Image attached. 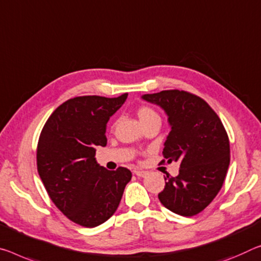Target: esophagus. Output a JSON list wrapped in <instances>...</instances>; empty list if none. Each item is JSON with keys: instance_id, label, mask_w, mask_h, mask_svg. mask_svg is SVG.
Returning <instances> with one entry per match:
<instances>
[{"instance_id": "34e87169", "label": "esophagus", "mask_w": 261, "mask_h": 261, "mask_svg": "<svg viewBox=\"0 0 261 261\" xmlns=\"http://www.w3.org/2000/svg\"><path fill=\"white\" fill-rule=\"evenodd\" d=\"M134 173L137 176H139V177H144V176L146 175V172L145 171H142V169H135Z\"/></svg>"}]
</instances>
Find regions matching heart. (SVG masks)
Listing matches in <instances>:
<instances>
[{"label": "heart", "instance_id": "1", "mask_svg": "<svg viewBox=\"0 0 261 261\" xmlns=\"http://www.w3.org/2000/svg\"><path fill=\"white\" fill-rule=\"evenodd\" d=\"M137 115H138L140 123H142L143 125L145 123H147L148 121H151V119H153V118H159L158 114H156L155 111L151 108V107H147V106H140L137 109ZM111 127L114 129L115 124H113V126Z\"/></svg>", "mask_w": 261, "mask_h": 261}]
</instances>
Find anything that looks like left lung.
I'll return each mask as SVG.
<instances>
[{"mask_svg": "<svg viewBox=\"0 0 261 261\" xmlns=\"http://www.w3.org/2000/svg\"><path fill=\"white\" fill-rule=\"evenodd\" d=\"M143 98L166 111L172 126L161 163L180 164L179 174L165 177L159 200L181 216L197 215L212 203L224 184L230 164L225 127L203 98L186 90H163Z\"/></svg>", "mask_w": 261, "mask_h": 261, "instance_id": "left-lung-1", "label": "left lung"}]
</instances>
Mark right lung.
<instances>
[{
    "label": "right lung",
    "instance_id": "1",
    "mask_svg": "<svg viewBox=\"0 0 261 261\" xmlns=\"http://www.w3.org/2000/svg\"><path fill=\"white\" fill-rule=\"evenodd\" d=\"M127 94L69 98L53 111L40 132L37 169L49 198L68 220L95 227L113 216L130 169L97 165L96 146H106V126Z\"/></svg>",
    "mask_w": 261,
    "mask_h": 261
}]
</instances>
